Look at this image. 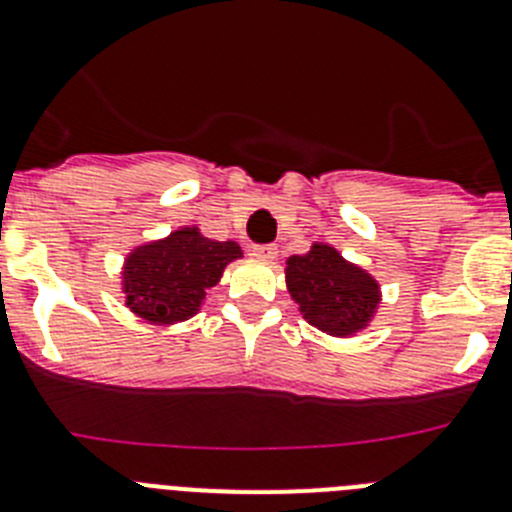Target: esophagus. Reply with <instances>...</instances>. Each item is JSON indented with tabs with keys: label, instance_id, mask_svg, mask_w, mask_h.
<instances>
[{
	"label": "esophagus",
	"instance_id": "1",
	"mask_svg": "<svg viewBox=\"0 0 512 512\" xmlns=\"http://www.w3.org/2000/svg\"><path fill=\"white\" fill-rule=\"evenodd\" d=\"M277 246H271V243H264V246H253L251 256L259 261H274L277 259Z\"/></svg>",
	"mask_w": 512,
	"mask_h": 512
}]
</instances>
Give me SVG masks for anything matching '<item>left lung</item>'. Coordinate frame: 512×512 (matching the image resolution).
Returning <instances> with one entry per match:
<instances>
[{"instance_id":"8db88e82","label":"left lung","mask_w":512,"mask_h":512,"mask_svg":"<svg viewBox=\"0 0 512 512\" xmlns=\"http://www.w3.org/2000/svg\"><path fill=\"white\" fill-rule=\"evenodd\" d=\"M287 289L302 318L328 336H354L379 307V284L328 243H312L305 256L287 259Z\"/></svg>"}]
</instances>
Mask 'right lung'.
I'll use <instances>...</instances> for the list:
<instances>
[{"mask_svg":"<svg viewBox=\"0 0 512 512\" xmlns=\"http://www.w3.org/2000/svg\"><path fill=\"white\" fill-rule=\"evenodd\" d=\"M241 256L235 241H212L194 225L174 230L130 251L122 266L125 305L148 323H182L200 312L207 289Z\"/></svg>","mask_w":512,"mask_h":512,"instance_id":"right-lung-1","label":"right lung"}]
</instances>
